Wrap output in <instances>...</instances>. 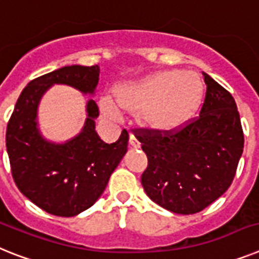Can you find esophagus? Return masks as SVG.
I'll return each instance as SVG.
<instances>
[{
	"label": "esophagus",
	"mask_w": 259,
	"mask_h": 259,
	"mask_svg": "<svg viewBox=\"0 0 259 259\" xmlns=\"http://www.w3.org/2000/svg\"><path fill=\"white\" fill-rule=\"evenodd\" d=\"M129 143H130V146H132V147H134V149H140V147H141V143H140V141L137 140V138H136V136H134V134H130Z\"/></svg>",
	"instance_id": "1"
}]
</instances>
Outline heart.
<instances>
[{"mask_svg": "<svg viewBox=\"0 0 259 259\" xmlns=\"http://www.w3.org/2000/svg\"><path fill=\"white\" fill-rule=\"evenodd\" d=\"M203 95V80L192 71H162L117 91L119 105L127 110L142 108L145 122L164 132L188 122L199 109ZM103 110L110 118H119L118 108L109 97L103 99Z\"/></svg>", "mask_w": 259, "mask_h": 259, "instance_id": "b5f03b06", "label": "heart"}]
</instances>
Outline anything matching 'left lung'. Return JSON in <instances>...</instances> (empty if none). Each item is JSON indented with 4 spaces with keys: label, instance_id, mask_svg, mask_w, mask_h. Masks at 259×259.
Segmentation results:
<instances>
[{
    "label": "left lung",
    "instance_id": "obj_1",
    "mask_svg": "<svg viewBox=\"0 0 259 259\" xmlns=\"http://www.w3.org/2000/svg\"><path fill=\"white\" fill-rule=\"evenodd\" d=\"M203 76L207 93L195 121L174 134L137 130L149 160L143 190L172 213H197L224 195L244 151L236 101L208 73Z\"/></svg>",
    "mask_w": 259,
    "mask_h": 259
}]
</instances>
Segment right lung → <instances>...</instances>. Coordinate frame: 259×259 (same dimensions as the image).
Instances as JSON below:
<instances>
[{
    "instance_id": "obj_1",
    "label": "right lung",
    "mask_w": 259,
    "mask_h": 259,
    "mask_svg": "<svg viewBox=\"0 0 259 259\" xmlns=\"http://www.w3.org/2000/svg\"><path fill=\"white\" fill-rule=\"evenodd\" d=\"M99 75V66L76 64L36 77L22 91L9 119L6 151L13 179L18 190L47 213L72 217L92 207L127 151L126 130L110 145L100 140L95 123L99 108L92 99L87 101L81 132L71 140L54 142L39 129V104L52 85L63 84L93 96Z\"/></svg>"
}]
</instances>
